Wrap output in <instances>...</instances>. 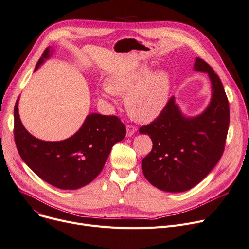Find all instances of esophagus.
Returning a JSON list of instances; mask_svg holds the SVG:
<instances>
[{
	"label": "esophagus",
	"instance_id": "obj_1",
	"mask_svg": "<svg viewBox=\"0 0 249 249\" xmlns=\"http://www.w3.org/2000/svg\"><path fill=\"white\" fill-rule=\"evenodd\" d=\"M126 130H127V133H126L127 137H131L136 132L137 128L135 126H133V125H127Z\"/></svg>",
	"mask_w": 249,
	"mask_h": 249
}]
</instances>
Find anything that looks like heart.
Returning <instances> with one entry per match:
<instances>
[{
  "instance_id": "heart-1",
  "label": "heart",
  "mask_w": 249,
  "mask_h": 249,
  "mask_svg": "<svg viewBox=\"0 0 249 249\" xmlns=\"http://www.w3.org/2000/svg\"><path fill=\"white\" fill-rule=\"evenodd\" d=\"M147 67L115 73L108 77L100 91L102 98L112 100L115 95H125L129 114L136 119L150 121L163 110L169 95L171 82L163 71L154 72Z\"/></svg>"
}]
</instances>
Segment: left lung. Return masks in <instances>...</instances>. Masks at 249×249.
Instances as JSON below:
<instances>
[{
    "label": "left lung",
    "mask_w": 249,
    "mask_h": 249,
    "mask_svg": "<svg viewBox=\"0 0 249 249\" xmlns=\"http://www.w3.org/2000/svg\"><path fill=\"white\" fill-rule=\"evenodd\" d=\"M194 69L207 72L212 83V99L205 112L187 118L172 97L154 121L139 129L153 144L142 160L143 174L152 186L165 192H184L198 185L225 148L230 111L224 87L202 58H196Z\"/></svg>",
    "instance_id": "1"
}]
</instances>
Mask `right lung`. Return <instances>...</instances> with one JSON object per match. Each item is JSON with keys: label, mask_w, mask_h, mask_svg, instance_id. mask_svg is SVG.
Listing matches in <instances>:
<instances>
[{"label": "right lung", "mask_w": 249, "mask_h": 249, "mask_svg": "<svg viewBox=\"0 0 249 249\" xmlns=\"http://www.w3.org/2000/svg\"><path fill=\"white\" fill-rule=\"evenodd\" d=\"M47 47L35 71L50 54ZM126 135L117 116L90 114L78 131L62 141H43L32 136L21 123L18 100L14 107V138L23 161L48 184L76 190L93 181L102 172L114 144Z\"/></svg>", "instance_id": "add662e5"}]
</instances>
